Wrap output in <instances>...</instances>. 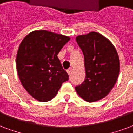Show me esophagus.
I'll use <instances>...</instances> for the list:
<instances>
[{
  "label": "esophagus",
  "mask_w": 133,
  "mask_h": 133,
  "mask_svg": "<svg viewBox=\"0 0 133 133\" xmlns=\"http://www.w3.org/2000/svg\"><path fill=\"white\" fill-rule=\"evenodd\" d=\"M66 71H67L68 74H69V76H71V73H72V69H71V68H69V69H68Z\"/></svg>",
  "instance_id": "1"
}]
</instances>
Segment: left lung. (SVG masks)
Returning <instances> with one entry per match:
<instances>
[{
    "instance_id": "1",
    "label": "left lung",
    "mask_w": 133,
    "mask_h": 133,
    "mask_svg": "<svg viewBox=\"0 0 133 133\" xmlns=\"http://www.w3.org/2000/svg\"><path fill=\"white\" fill-rule=\"evenodd\" d=\"M84 55L85 79L75 87L85 101L95 102L108 95L117 83L120 62L116 48L105 37L96 32L76 37Z\"/></svg>"
}]
</instances>
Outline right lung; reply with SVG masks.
<instances>
[{
	"label": "right lung",
	"mask_w": 133,
	"mask_h": 133,
	"mask_svg": "<svg viewBox=\"0 0 133 133\" xmlns=\"http://www.w3.org/2000/svg\"><path fill=\"white\" fill-rule=\"evenodd\" d=\"M69 40L68 36L44 30L31 32L22 40L16 54V70L23 87L35 99L50 101L69 80L57 54Z\"/></svg>",
	"instance_id": "1"
}]
</instances>
